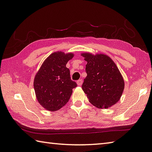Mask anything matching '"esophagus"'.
Segmentation results:
<instances>
[{
    "instance_id": "34e87169",
    "label": "esophagus",
    "mask_w": 152,
    "mask_h": 152,
    "mask_svg": "<svg viewBox=\"0 0 152 152\" xmlns=\"http://www.w3.org/2000/svg\"><path fill=\"white\" fill-rule=\"evenodd\" d=\"M82 83H83V80L82 79H80L78 81H77V84H78V86H81Z\"/></svg>"
}]
</instances>
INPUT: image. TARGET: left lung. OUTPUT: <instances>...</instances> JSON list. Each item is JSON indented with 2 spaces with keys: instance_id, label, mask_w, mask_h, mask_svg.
Returning <instances> with one entry per match:
<instances>
[{
  "instance_id": "left-lung-1",
  "label": "left lung",
  "mask_w": 152,
  "mask_h": 152,
  "mask_svg": "<svg viewBox=\"0 0 152 152\" xmlns=\"http://www.w3.org/2000/svg\"><path fill=\"white\" fill-rule=\"evenodd\" d=\"M87 61L82 88L89 101L99 109H107L119 101L125 83L119 69L111 58L104 54L83 53Z\"/></svg>"
}]
</instances>
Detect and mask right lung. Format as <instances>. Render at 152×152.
I'll return each mask as SVG.
<instances>
[{
	"label": "right lung",
	"mask_w": 152,
	"mask_h": 152,
	"mask_svg": "<svg viewBox=\"0 0 152 152\" xmlns=\"http://www.w3.org/2000/svg\"><path fill=\"white\" fill-rule=\"evenodd\" d=\"M72 53L54 52L43 61L33 82L38 102L45 109L56 111L64 107L77 84L70 78L66 64L73 58Z\"/></svg>",
	"instance_id": "right-lung-1"
}]
</instances>
